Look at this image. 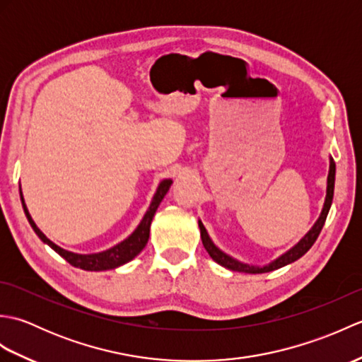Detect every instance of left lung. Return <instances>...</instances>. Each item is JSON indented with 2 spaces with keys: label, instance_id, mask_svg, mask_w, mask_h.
<instances>
[{
  "label": "left lung",
  "instance_id": "1",
  "mask_svg": "<svg viewBox=\"0 0 362 362\" xmlns=\"http://www.w3.org/2000/svg\"><path fill=\"white\" fill-rule=\"evenodd\" d=\"M334 175H336V163L333 161H329V173H328V185H327V197H325V204H324V210H322L320 213V218L317 219L316 224H314V227L310 230L308 233H306V236L303 238L302 241H300L296 247H292L289 252L284 253V255H281L279 259L272 261L271 264L269 266H264V267H257V266H249V264H244V263H240V261H236L233 258H230L228 255H226L224 252H221L216 245H214L210 240L209 233H206V230L204 227V224L201 221H199V228H201V238H202V244L204 247L206 249V252H209V255L216 261L218 264L224 266L227 269H232V271H238V272H247V274H264V272H271V271H275V269H280L283 266H286L289 263H292V261L298 259L300 257H303L306 252H308L311 249V245L316 243L317 236L320 235V230L322 227H324L325 221H327V214L329 211V206H332V202H333V194H334Z\"/></svg>",
  "mask_w": 362,
  "mask_h": 362
}]
</instances>
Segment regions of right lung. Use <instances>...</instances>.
Listing matches in <instances>:
<instances>
[{"label": "right lung", "instance_id": "add662e5", "mask_svg": "<svg viewBox=\"0 0 362 362\" xmlns=\"http://www.w3.org/2000/svg\"><path fill=\"white\" fill-rule=\"evenodd\" d=\"M171 183H173L171 180H163L160 183L157 193H156V196H153L152 204L149 206L148 213L144 214L141 224L138 226V228L127 238V240L119 243L118 245H115V247H112L109 250L101 252V253H93V255H79V253L68 252V250H64L62 247H59V245H56L52 241H49L48 238H46L40 232V230H38L33 218H30V214L25 205V201H23V196H21V204H23V210H25V213H26L29 224L34 228V232L38 235V238H40L43 243L48 244L51 249L56 250L60 257H64L71 266L81 267V269H83V271H107V269H115V267L127 263V261L135 258L138 253L144 249V245L148 244V240H149V228H151V222H152L153 214H156L161 199H163L165 194L168 193Z\"/></svg>", "mask_w": 362, "mask_h": 362}]
</instances>
